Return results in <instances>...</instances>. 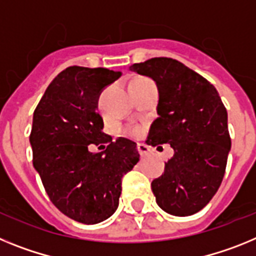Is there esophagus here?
<instances>
[{
	"label": "esophagus",
	"mask_w": 256,
	"mask_h": 256,
	"mask_svg": "<svg viewBox=\"0 0 256 256\" xmlns=\"http://www.w3.org/2000/svg\"><path fill=\"white\" fill-rule=\"evenodd\" d=\"M136 150H138V152H139V154H140V156H146L148 153H150V146H146V144H143V143L138 144Z\"/></svg>",
	"instance_id": "34e87169"
}]
</instances>
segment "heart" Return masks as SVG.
<instances>
[{"instance_id": "obj_1", "label": "heart", "mask_w": 256, "mask_h": 256, "mask_svg": "<svg viewBox=\"0 0 256 256\" xmlns=\"http://www.w3.org/2000/svg\"><path fill=\"white\" fill-rule=\"evenodd\" d=\"M150 80L146 77H136L130 84H150ZM142 134V128L139 126H128V128H124V135L126 136H139Z\"/></svg>"}]
</instances>
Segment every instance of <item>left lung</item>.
Masks as SVG:
<instances>
[{"label":"left lung","mask_w":256,"mask_h":256,"mask_svg":"<svg viewBox=\"0 0 256 256\" xmlns=\"http://www.w3.org/2000/svg\"><path fill=\"white\" fill-rule=\"evenodd\" d=\"M130 70L153 78L158 88V117L148 146L170 144L174 156L152 182L157 205L188 216L208 205L220 186L230 150L226 110L212 84L180 62L152 58Z\"/></svg>","instance_id":"1"}]
</instances>
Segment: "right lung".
Segmentation results:
<instances>
[{
    "label": "right lung",
    "instance_id": "1",
    "mask_svg": "<svg viewBox=\"0 0 256 256\" xmlns=\"http://www.w3.org/2000/svg\"><path fill=\"white\" fill-rule=\"evenodd\" d=\"M121 73L73 66L55 77L33 113V166L51 202L84 224L106 220L118 208L122 178L139 161L134 142L103 132L98 98ZM106 148L91 154L88 144Z\"/></svg>",
    "mask_w": 256,
    "mask_h": 256
}]
</instances>
